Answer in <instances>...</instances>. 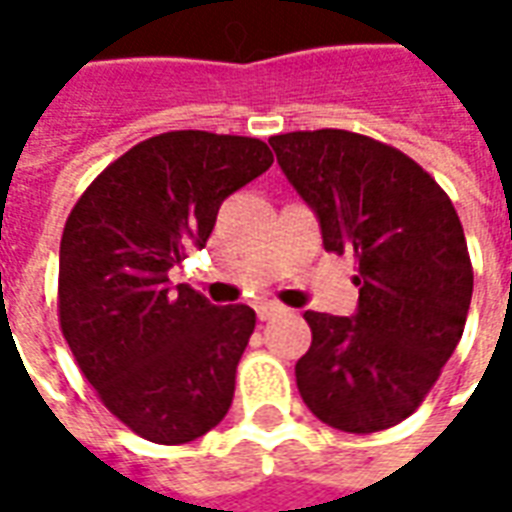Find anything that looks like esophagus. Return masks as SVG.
Masks as SVG:
<instances>
[{
	"label": "esophagus",
	"instance_id": "esophagus-1",
	"mask_svg": "<svg viewBox=\"0 0 512 512\" xmlns=\"http://www.w3.org/2000/svg\"><path fill=\"white\" fill-rule=\"evenodd\" d=\"M282 312H285L282 304L266 301V304H260V307H257V318H260V321H268V318H277V315H282Z\"/></svg>",
	"mask_w": 512,
	"mask_h": 512
}]
</instances>
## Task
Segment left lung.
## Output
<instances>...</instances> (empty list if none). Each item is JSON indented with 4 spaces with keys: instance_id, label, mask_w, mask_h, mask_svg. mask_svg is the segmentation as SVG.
I'll use <instances>...</instances> for the list:
<instances>
[{
    "instance_id": "left-lung-1",
    "label": "left lung",
    "mask_w": 512,
    "mask_h": 512,
    "mask_svg": "<svg viewBox=\"0 0 512 512\" xmlns=\"http://www.w3.org/2000/svg\"><path fill=\"white\" fill-rule=\"evenodd\" d=\"M268 142L326 252L359 263L351 318L304 312L301 400L345 433L392 428L425 400L466 326L474 274L461 219L417 161L370 136L321 128Z\"/></svg>"
}]
</instances>
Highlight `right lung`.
<instances>
[{
  "label": "right lung",
  "mask_w": 512,
  "mask_h": 512,
  "mask_svg": "<svg viewBox=\"0 0 512 512\" xmlns=\"http://www.w3.org/2000/svg\"><path fill=\"white\" fill-rule=\"evenodd\" d=\"M271 164L252 136L167 131L112 161L65 222L62 334L101 403L142 439H200L233 403L255 310L169 288L167 274L205 246L219 205Z\"/></svg>",
  "instance_id": "add662e5"
}]
</instances>
